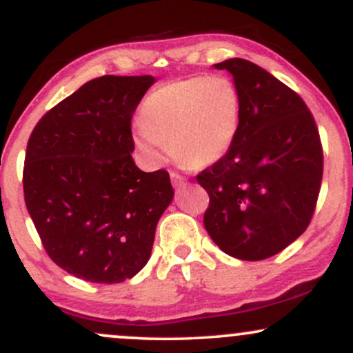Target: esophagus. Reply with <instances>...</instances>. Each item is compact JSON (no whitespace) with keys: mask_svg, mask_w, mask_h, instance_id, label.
<instances>
[{"mask_svg":"<svg viewBox=\"0 0 353 353\" xmlns=\"http://www.w3.org/2000/svg\"><path fill=\"white\" fill-rule=\"evenodd\" d=\"M171 181H172V185L174 188H182V185L185 184V179L182 176H179V174L176 172H171Z\"/></svg>","mask_w":353,"mask_h":353,"instance_id":"obj_1","label":"esophagus"}]
</instances>
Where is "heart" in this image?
Wrapping results in <instances>:
<instances>
[{
  "label": "heart",
  "mask_w": 353,
  "mask_h": 353,
  "mask_svg": "<svg viewBox=\"0 0 353 353\" xmlns=\"http://www.w3.org/2000/svg\"><path fill=\"white\" fill-rule=\"evenodd\" d=\"M242 101L225 76H196L149 92L132 139L151 164L171 154L192 168L216 164L230 151L241 129Z\"/></svg>",
  "instance_id": "1"
}]
</instances>
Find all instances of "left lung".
Wrapping results in <instances>:
<instances>
[{
    "label": "left lung",
    "mask_w": 353,
    "mask_h": 353,
    "mask_svg": "<svg viewBox=\"0 0 353 353\" xmlns=\"http://www.w3.org/2000/svg\"><path fill=\"white\" fill-rule=\"evenodd\" d=\"M214 68L232 74L242 116L230 151L197 176L209 194L204 228L230 257L262 261L309 225L322 182V144L301 96L269 71L241 58Z\"/></svg>",
    "instance_id": "1"
}]
</instances>
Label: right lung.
Masks as SVG:
<instances>
[{"label": "right lung", "mask_w": 353, "mask_h": 353, "mask_svg": "<svg viewBox=\"0 0 353 353\" xmlns=\"http://www.w3.org/2000/svg\"><path fill=\"white\" fill-rule=\"evenodd\" d=\"M154 76H103L48 111L24 159L26 209L54 264L94 283L132 279L151 257L174 190L132 161L131 119Z\"/></svg>", "instance_id": "right-lung-1"}]
</instances>
